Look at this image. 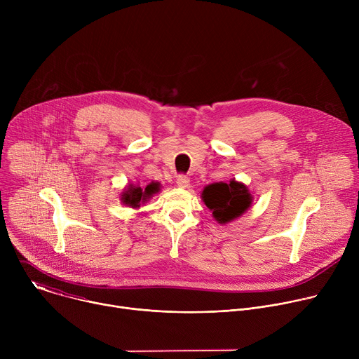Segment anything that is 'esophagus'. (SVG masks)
Returning <instances> with one entry per match:
<instances>
[{
    "instance_id": "esophagus-1",
    "label": "esophagus",
    "mask_w": 359,
    "mask_h": 359,
    "mask_svg": "<svg viewBox=\"0 0 359 359\" xmlns=\"http://www.w3.org/2000/svg\"><path fill=\"white\" fill-rule=\"evenodd\" d=\"M176 184L179 187H182V189H186V187L190 186V179L187 176H184V175H179L177 179H176Z\"/></svg>"
}]
</instances>
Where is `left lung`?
<instances>
[{"mask_svg": "<svg viewBox=\"0 0 359 359\" xmlns=\"http://www.w3.org/2000/svg\"><path fill=\"white\" fill-rule=\"evenodd\" d=\"M201 200L213 212L220 224H227L240 217L252 203V196L245 184L231 179L229 183H212L201 191Z\"/></svg>", "mask_w": 359, "mask_h": 359, "instance_id": "left-lung-1", "label": "left lung"}]
</instances>
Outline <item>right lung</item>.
Masks as SVG:
<instances>
[{"mask_svg": "<svg viewBox=\"0 0 359 359\" xmlns=\"http://www.w3.org/2000/svg\"><path fill=\"white\" fill-rule=\"evenodd\" d=\"M161 190V183L159 182H151L147 186L142 187L139 184H132L129 183L125 187V191L121 194V201L129 208H140V204L147 201L153 194H156Z\"/></svg>", "mask_w": 359, "mask_h": 359, "instance_id": "obj_1", "label": "right lung"}]
</instances>
